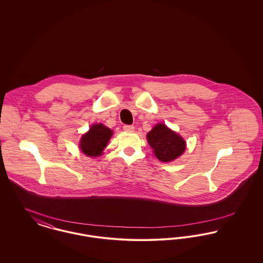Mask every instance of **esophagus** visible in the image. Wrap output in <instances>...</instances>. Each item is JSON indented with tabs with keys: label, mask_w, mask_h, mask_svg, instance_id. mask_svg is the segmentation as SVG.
<instances>
[{
	"label": "esophagus",
	"mask_w": 263,
	"mask_h": 263,
	"mask_svg": "<svg viewBox=\"0 0 263 263\" xmlns=\"http://www.w3.org/2000/svg\"><path fill=\"white\" fill-rule=\"evenodd\" d=\"M134 129H135V127L133 125L123 126V130L126 132H132V131H134Z\"/></svg>",
	"instance_id": "esophagus-1"
}]
</instances>
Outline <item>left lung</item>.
<instances>
[{"instance_id":"obj_1","label":"left lung","mask_w":263,"mask_h":263,"mask_svg":"<svg viewBox=\"0 0 263 263\" xmlns=\"http://www.w3.org/2000/svg\"><path fill=\"white\" fill-rule=\"evenodd\" d=\"M147 139L156 157L162 162H171L185 150V142L164 124L155 126L147 134Z\"/></svg>"}]
</instances>
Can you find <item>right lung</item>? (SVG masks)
I'll list each match as a JSON object with an SVG mask.
<instances>
[{
  "label": "right lung",
  "instance_id": "1",
  "mask_svg": "<svg viewBox=\"0 0 263 263\" xmlns=\"http://www.w3.org/2000/svg\"><path fill=\"white\" fill-rule=\"evenodd\" d=\"M112 131L102 124L91 126L87 134L83 135L80 143V148L84 154L89 157H98L101 155L106 147Z\"/></svg>",
  "mask_w": 263,
  "mask_h": 263
}]
</instances>
